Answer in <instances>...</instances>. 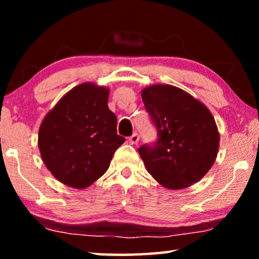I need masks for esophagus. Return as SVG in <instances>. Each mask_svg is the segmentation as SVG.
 I'll return each mask as SVG.
<instances>
[{
	"label": "esophagus",
	"instance_id": "obj_1",
	"mask_svg": "<svg viewBox=\"0 0 259 259\" xmlns=\"http://www.w3.org/2000/svg\"><path fill=\"white\" fill-rule=\"evenodd\" d=\"M139 142V135L138 134H134L133 136H130L129 138V143L131 145H135V144H137Z\"/></svg>",
	"mask_w": 259,
	"mask_h": 259
}]
</instances>
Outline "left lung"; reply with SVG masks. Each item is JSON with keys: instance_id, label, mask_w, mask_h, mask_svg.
<instances>
[{"instance_id": "obj_1", "label": "left lung", "mask_w": 259, "mask_h": 259, "mask_svg": "<svg viewBox=\"0 0 259 259\" xmlns=\"http://www.w3.org/2000/svg\"><path fill=\"white\" fill-rule=\"evenodd\" d=\"M142 98L157 130L153 145L138 148L147 171L169 190L199 182L214 163L219 148L212 114L200 100L170 84L146 87Z\"/></svg>"}]
</instances>
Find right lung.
Wrapping results in <instances>:
<instances>
[{
    "label": "right lung",
    "mask_w": 259,
    "mask_h": 259,
    "mask_svg": "<svg viewBox=\"0 0 259 259\" xmlns=\"http://www.w3.org/2000/svg\"><path fill=\"white\" fill-rule=\"evenodd\" d=\"M109 90L95 83L76 85L47 114L38 130V150L48 170L69 187L82 190L106 172L124 143L108 108Z\"/></svg>",
    "instance_id": "right-lung-1"
}]
</instances>
